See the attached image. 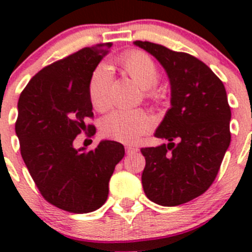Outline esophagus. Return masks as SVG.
<instances>
[{"mask_svg":"<svg viewBox=\"0 0 252 252\" xmlns=\"http://www.w3.org/2000/svg\"><path fill=\"white\" fill-rule=\"evenodd\" d=\"M139 149L136 146H126V153L127 154H132V153H137Z\"/></svg>","mask_w":252,"mask_h":252,"instance_id":"esophagus-1","label":"esophagus"}]
</instances>
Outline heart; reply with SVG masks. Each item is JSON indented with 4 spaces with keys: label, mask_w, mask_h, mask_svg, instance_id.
Listing matches in <instances>:
<instances>
[{
    "label": "heart",
    "mask_w": 252,
    "mask_h": 252,
    "mask_svg": "<svg viewBox=\"0 0 252 252\" xmlns=\"http://www.w3.org/2000/svg\"><path fill=\"white\" fill-rule=\"evenodd\" d=\"M117 63L140 88L145 90L148 98H159V93L153 90L160 78L159 68L150 55L144 51L131 50L122 54ZM111 81L112 74L108 66L98 65L94 69L88 84V94L91 103L97 111H106L110 107ZM151 127L153 119L142 110L113 111L101 122L103 136L126 144L136 142Z\"/></svg>",
    "instance_id": "b5f03b06"
}]
</instances>
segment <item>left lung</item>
<instances>
[{
  "label": "left lung",
  "instance_id": "left-lung-1",
  "mask_svg": "<svg viewBox=\"0 0 252 252\" xmlns=\"http://www.w3.org/2000/svg\"><path fill=\"white\" fill-rule=\"evenodd\" d=\"M161 64L170 82V108L155 131L168 140L141 149L142 188L154 203L174 207L203 194L230 146L231 110L221 79L203 62L159 44L135 41Z\"/></svg>",
  "mask_w": 252,
  "mask_h": 252
}]
</instances>
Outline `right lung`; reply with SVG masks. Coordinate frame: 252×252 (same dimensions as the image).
<instances>
[{"label": "right lung", "instance_id": "add662e5", "mask_svg": "<svg viewBox=\"0 0 252 252\" xmlns=\"http://www.w3.org/2000/svg\"><path fill=\"white\" fill-rule=\"evenodd\" d=\"M111 43L84 48L45 66L20 94L15 131L26 168L49 203L70 213L98 209L108 197L122 144L103 140L94 150L75 149L82 131L95 132L88 84Z\"/></svg>", "mask_w": 252, "mask_h": 252}]
</instances>
